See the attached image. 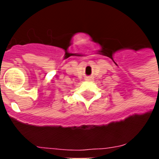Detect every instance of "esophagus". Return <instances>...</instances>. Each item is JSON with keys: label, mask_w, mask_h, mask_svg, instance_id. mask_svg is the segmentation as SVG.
Segmentation results:
<instances>
[{"label": "esophagus", "mask_w": 159, "mask_h": 159, "mask_svg": "<svg viewBox=\"0 0 159 159\" xmlns=\"http://www.w3.org/2000/svg\"><path fill=\"white\" fill-rule=\"evenodd\" d=\"M90 79H91V77H89V76H88V77H86V78H85V80H87V81H89Z\"/></svg>", "instance_id": "esophagus-1"}]
</instances>
